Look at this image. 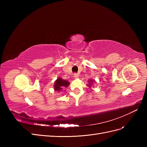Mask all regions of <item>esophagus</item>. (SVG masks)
I'll use <instances>...</instances> for the list:
<instances>
[{
  "instance_id": "obj_1",
  "label": "esophagus",
  "mask_w": 147,
  "mask_h": 147,
  "mask_svg": "<svg viewBox=\"0 0 147 147\" xmlns=\"http://www.w3.org/2000/svg\"><path fill=\"white\" fill-rule=\"evenodd\" d=\"M78 76H79V75H78V74L75 73V74H74V77L75 78H78Z\"/></svg>"
}]
</instances>
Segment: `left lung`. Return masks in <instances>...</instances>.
I'll return each instance as SVG.
<instances>
[{
  "label": "left lung",
  "instance_id": "8db88e82",
  "mask_svg": "<svg viewBox=\"0 0 147 147\" xmlns=\"http://www.w3.org/2000/svg\"><path fill=\"white\" fill-rule=\"evenodd\" d=\"M94 82V80H89V84H88V86L89 87H91V85H92L93 84V82Z\"/></svg>",
  "mask_w": 147,
  "mask_h": 147
}]
</instances>
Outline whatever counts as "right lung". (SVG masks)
<instances>
[{"label":"right lung","mask_w":147,"mask_h":147,"mask_svg":"<svg viewBox=\"0 0 147 147\" xmlns=\"http://www.w3.org/2000/svg\"><path fill=\"white\" fill-rule=\"evenodd\" d=\"M70 83L61 78H58L55 82L54 89L56 91H60L64 88L67 87L69 85Z\"/></svg>","instance_id":"1"}]
</instances>
